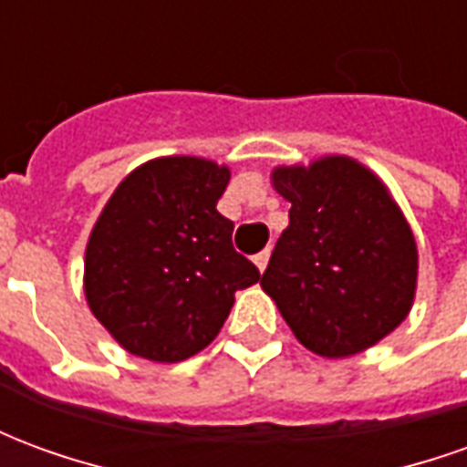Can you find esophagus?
I'll use <instances>...</instances> for the list:
<instances>
[{"instance_id": "34e87169", "label": "esophagus", "mask_w": 467, "mask_h": 467, "mask_svg": "<svg viewBox=\"0 0 467 467\" xmlns=\"http://www.w3.org/2000/svg\"><path fill=\"white\" fill-rule=\"evenodd\" d=\"M253 260H254V265H257V270H260V273H265V267H267V260H270V250H263V253H257Z\"/></svg>"}]
</instances>
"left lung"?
<instances>
[{
    "instance_id": "8db88e82",
    "label": "left lung",
    "mask_w": 467,
    "mask_h": 467,
    "mask_svg": "<svg viewBox=\"0 0 467 467\" xmlns=\"http://www.w3.org/2000/svg\"><path fill=\"white\" fill-rule=\"evenodd\" d=\"M290 207L263 290L295 337L323 358H350L408 317L418 285V247L378 174L330 154L275 167Z\"/></svg>"
}]
</instances>
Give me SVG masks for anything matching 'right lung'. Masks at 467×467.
<instances>
[{"instance_id": "add662e5", "label": "right lung", "mask_w": 467, "mask_h": 467, "mask_svg": "<svg viewBox=\"0 0 467 467\" xmlns=\"http://www.w3.org/2000/svg\"><path fill=\"white\" fill-rule=\"evenodd\" d=\"M227 182L230 170L213 160L157 157L107 200L87 243L85 295L127 352L192 358L217 337L234 293L260 280L217 213Z\"/></svg>"}]
</instances>
